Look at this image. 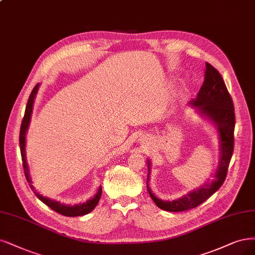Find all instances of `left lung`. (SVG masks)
<instances>
[{"instance_id": "obj_1", "label": "left lung", "mask_w": 255, "mask_h": 255, "mask_svg": "<svg viewBox=\"0 0 255 255\" xmlns=\"http://www.w3.org/2000/svg\"><path fill=\"white\" fill-rule=\"evenodd\" d=\"M189 105L195 109L200 117L210 121L216 128L219 140V161L212 176L214 177L213 180L207 181L180 198L162 200L158 198L150 188L148 182L151 174V160L147 158V192L158 208L169 212L187 211L196 208L212 196L225 181L228 165L233 153L235 127L233 102L221 74L211 64L206 63L204 84L200 87L196 98L191 100Z\"/></svg>"}]
</instances>
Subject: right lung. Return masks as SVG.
Masks as SVG:
<instances>
[{
  "instance_id": "obj_1",
  "label": "right lung",
  "mask_w": 255,
  "mask_h": 255,
  "mask_svg": "<svg viewBox=\"0 0 255 255\" xmlns=\"http://www.w3.org/2000/svg\"><path fill=\"white\" fill-rule=\"evenodd\" d=\"M40 87V83H38L36 86L33 87V90L31 91V94L29 95V99L27 102V105H26V110L24 114V118L22 120V125H21V129H20V147H21V155H22V161H23V166H24V171H25V176L26 179H27L29 186L31 190L33 191L36 196L42 201V203L48 206L50 209L54 210V211L58 212L59 214H62L64 216H83L89 214L92 212L95 209V207L98 205L101 194H102V188L100 187L96 193L95 196L92 197L91 199H87L85 203L82 204H77V205H66L62 204L60 201H57L55 199H50L46 196H43L36 191V188L33 187V182L31 180V176L29 173V166L27 163V160H26V133H27V129L30 124V119H31V114H32V108H33V102L34 98H36V95L38 93V90Z\"/></svg>"
}]
</instances>
